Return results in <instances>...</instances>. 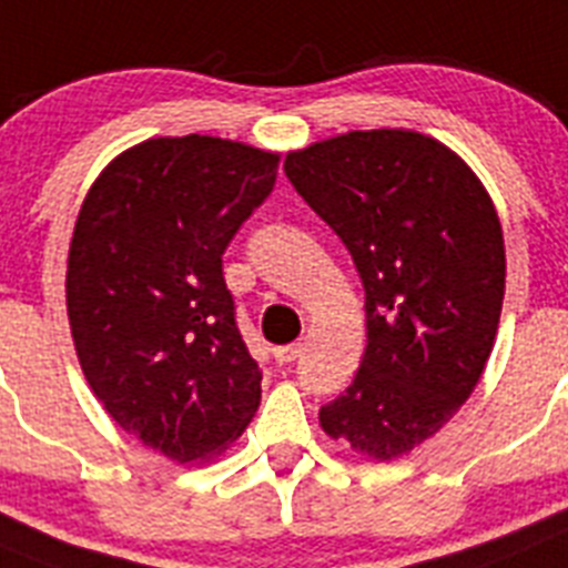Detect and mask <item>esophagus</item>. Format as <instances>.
<instances>
[{"mask_svg": "<svg viewBox=\"0 0 568 568\" xmlns=\"http://www.w3.org/2000/svg\"><path fill=\"white\" fill-rule=\"evenodd\" d=\"M300 354H303V345H283L274 351V359H277L280 365H291Z\"/></svg>", "mask_w": 568, "mask_h": 568, "instance_id": "esophagus-1", "label": "esophagus"}]
</instances>
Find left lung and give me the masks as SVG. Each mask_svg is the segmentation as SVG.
Instances as JSON below:
<instances>
[{"label": "left lung", "instance_id": "1", "mask_svg": "<svg viewBox=\"0 0 568 568\" xmlns=\"http://www.w3.org/2000/svg\"><path fill=\"white\" fill-rule=\"evenodd\" d=\"M285 175L354 257L367 345L322 430L407 456L469 398L498 334L507 254L484 183L442 141L354 130L285 155Z\"/></svg>", "mask_w": 568, "mask_h": 568}]
</instances>
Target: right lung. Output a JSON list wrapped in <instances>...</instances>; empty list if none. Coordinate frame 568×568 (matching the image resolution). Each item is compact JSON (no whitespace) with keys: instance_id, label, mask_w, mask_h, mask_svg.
<instances>
[{"instance_id":"obj_1","label":"right lung","mask_w":568,"mask_h":568,"mask_svg":"<svg viewBox=\"0 0 568 568\" xmlns=\"http://www.w3.org/2000/svg\"><path fill=\"white\" fill-rule=\"evenodd\" d=\"M277 163L229 138H150L112 158L81 203L68 254L81 371L112 422L172 462L217 458L260 407L223 252Z\"/></svg>"}]
</instances>
